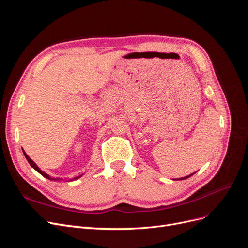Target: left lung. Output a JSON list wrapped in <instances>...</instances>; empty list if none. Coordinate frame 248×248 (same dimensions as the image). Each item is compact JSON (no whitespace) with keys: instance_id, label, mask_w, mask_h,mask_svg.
I'll return each mask as SVG.
<instances>
[{"instance_id":"8db88e82","label":"left lung","mask_w":248,"mask_h":248,"mask_svg":"<svg viewBox=\"0 0 248 248\" xmlns=\"http://www.w3.org/2000/svg\"><path fill=\"white\" fill-rule=\"evenodd\" d=\"M193 174H194V172H193ZM193 174H190L189 176H186V177H183V178H181V179H180V178H179V179H177V180H184V179H187V178H189L190 176H192ZM175 180H176V179H175Z\"/></svg>"}]
</instances>
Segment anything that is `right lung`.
<instances>
[{"instance_id": "obj_1", "label": "right lung", "mask_w": 248, "mask_h": 248, "mask_svg": "<svg viewBox=\"0 0 248 248\" xmlns=\"http://www.w3.org/2000/svg\"><path fill=\"white\" fill-rule=\"evenodd\" d=\"M22 152H24V155H25V157H26V158H27V160H28V162L30 163V166H31L34 170H36L37 171H38L39 172V174L40 175H42L44 178H46V179H49V180H51V181H62V178H52V177H50L49 175H47L46 174V172H44L43 170H41L38 167H37V164L31 159V158H30V157L27 155V153L24 151V150H22ZM82 175H80V176H78V177H76V178H72V179H70V180H68V181H73V180H77V179H78V178H80Z\"/></svg>"}]
</instances>
